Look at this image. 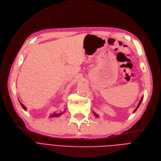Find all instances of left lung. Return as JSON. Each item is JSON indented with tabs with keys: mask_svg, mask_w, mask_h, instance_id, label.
<instances>
[{
	"mask_svg": "<svg viewBox=\"0 0 161 161\" xmlns=\"http://www.w3.org/2000/svg\"><path fill=\"white\" fill-rule=\"evenodd\" d=\"M143 97H142V98H141V100H140V102H139V103H138V106H137L136 108V109H134V113L135 112H136V111L137 110V109H138V107L140 106V104L142 103V99H143ZM93 114H94V115H95L96 117H98V115H97V114H96L95 113H94V112H93Z\"/></svg>",
	"mask_w": 161,
	"mask_h": 161,
	"instance_id": "obj_1",
	"label": "left lung"
}]
</instances>
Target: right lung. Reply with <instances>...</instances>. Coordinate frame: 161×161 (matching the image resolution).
<instances>
[{"mask_svg":"<svg viewBox=\"0 0 161 161\" xmlns=\"http://www.w3.org/2000/svg\"><path fill=\"white\" fill-rule=\"evenodd\" d=\"M19 100V99H18ZM19 103H20V104H21V106H22V108H23V109H25V110H27V108H26V107H25L21 102L19 100ZM62 115V114H60V113H57V112H54L53 114H52V115H51L50 116H49V117H59L60 115Z\"/></svg>","mask_w":161,"mask_h":161,"instance_id":"add662e5","label":"right lung"}]
</instances>
